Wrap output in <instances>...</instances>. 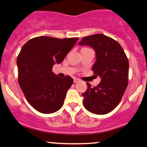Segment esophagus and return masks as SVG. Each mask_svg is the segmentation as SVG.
<instances>
[{
  "label": "esophagus",
  "instance_id": "esophagus-1",
  "mask_svg": "<svg viewBox=\"0 0 147 147\" xmlns=\"http://www.w3.org/2000/svg\"><path fill=\"white\" fill-rule=\"evenodd\" d=\"M74 83H78V82H81V80L80 79H74Z\"/></svg>",
  "mask_w": 147,
  "mask_h": 147
}]
</instances>
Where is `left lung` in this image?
<instances>
[{"mask_svg":"<svg viewBox=\"0 0 147 147\" xmlns=\"http://www.w3.org/2000/svg\"><path fill=\"white\" fill-rule=\"evenodd\" d=\"M79 45L94 50L97 60L92 70L101 78L97 86L86 83L87 89L82 94L84 106L94 114H107L119 104L128 86V58L121 45L104 34L85 37Z\"/></svg>","mask_w":147,"mask_h":147,"instance_id":"1","label":"left lung"}]
</instances>
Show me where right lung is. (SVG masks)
<instances>
[{
  "label": "right lung",
  "instance_id": "obj_1",
  "mask_svg": "<svg viewBox=\"0 0 147 147\" xmlns=\"http://www.w3.org/2000/svg\"><path fill=\"white\" fill-rule=\"evenodd\" d=\"M78 39L41 36L22 47L16 60L18 81L28 102L40 113H53L63 105L74 80L69 76L58 77L52 69L63 61Z\"/></svg>",
  "mask_w": 147,
  "mask_h": 147
}]
</instances>
